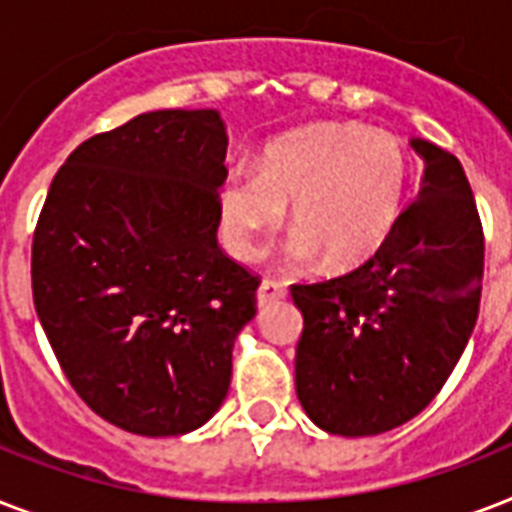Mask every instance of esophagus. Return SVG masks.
Returning <instances> with one entry per match:
<instances>
[{
    "mask_svg": "<svg viewBox=\"0 0 512 512\" xmlns=\"http://www.w3.org/2000/svg\"><path fill=\"white\" fill-rule=\"evenodd\" d=\"M281 297H287V289H284V284H279V281L265 279L263 284L257 287V305H260V308L273 303V300H281Z\"/></svg>",
    "mask_w": 512,
    "mask_h": 512,
    "instance_id": "esophagus-1",
    "label": "esophagus"
}]
</instances>
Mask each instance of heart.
Returning <instances> with one entry per match:
<instances>
[{
    "instance_id": "1",
    "label": "heart",
    "mask_w": 512,
    "mask_h": 512,
    "mask_svg": "<svg viewBox=\"0 0 512 512\" xmlns=\"http://www.w3.org/2000/svg\"><path fill=\"white\" fill-rule=\"evenodd\" d=\"M412 162L404 143L361 124H319L265 148L260 170H231L220 183L225 244L257 260L287 220L297 233L287 260L356 271L393 239L406 207Z\"/></svg>"
}]
</instances>
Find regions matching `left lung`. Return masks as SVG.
Wrapping results in <instances>:
<instances>
[{
  "label": "left lung",
  "mask_w": 512,
  "mask_h": 512,
  "mask_svg": "<svg viewBox=\"0 0 512 512\" xmlns=\"http://www.w3.org/2000/svg\"><path fill=\"white\" fill-rule=\"evenodd\" d=\"M425 159L393 239L356 271L292 284L303 313L295 385L305 414L335 436H377L436 398L481 305L484 228L457 156L412 140Z\"/></svg>",
  "instance_id": "1"
}]
</instances>
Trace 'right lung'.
Returning <instances> with one entry per match:
<instances>
[{"mask_svg": "<svg viewBox=\"0 0 512 512\" xmlns=\"http://www.w3.org/2000/svg\"><path fill=\"white\" fill-rule=\"evenodd\" d=\"M228 135L167 108L84 140L52 177L31 244L36 316L92 412L183 436L220 409L260 281L217 244Z\"/></svg>", "mask_w": 512, "mask_h": 512, "instance_id": "1", "label": "right lung"}]
</instances>
